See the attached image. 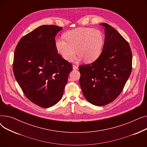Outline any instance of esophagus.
<instances>
[{"mask_svg":"<svg viewBox=\"0 0 147 147\" xmlns=\"http://www.w3.org/2000/svg\"><path fill=\"white\" fill-rule=\"evenodd\" d=\"M73 68L74 69H78V66H77L76 65H73Z\"/></svg>","mask_w":147,"mask_h":147,"instance_id":"esophagus-1","label":"esophagus"}]
</instances>
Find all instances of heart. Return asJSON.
Returning a JSON list of instances; mask_svg holds the SVG:
<instances>
[{
    "label": "heart",
    "mask_w": 147,
    "mask_h": 147,
    "mask_svg": "<svg viewBox=\"0 0 147 147\" xmlns=\"http://www.w3.org/2000/svg\"><path fill=\"white\" fill-rule=\"evenodd\" d=\"M65 39L59 38L56 42L58 53L65 60L69 61L75 55H79L87 63L95 61L101 55L104 44V37L99 30L91 28H80L69 31ZM76 51H75V49Z\"/></svg>",
    "instance_id": "heart-1"
}]
</instances>
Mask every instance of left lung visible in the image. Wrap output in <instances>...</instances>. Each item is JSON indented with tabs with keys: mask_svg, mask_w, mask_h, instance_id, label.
I'll return each mask as SVG.
<instances>
[{
	"mask_svg": "<svg viewBox=\"0 0 147 147\" xmlns=\"http://www.w3.org/2000/svg\"><path fill=\"white\" fill-rule=\"evenodd\" d=\"M101 25L105 28L102 53L94 63L79 67L83 94L96 106L109 104L119 96L132 68V54L128 42L109 24Z\"/></svg>",
	"mask_w": 147,
	"mask_h": 147,
	"instance_id": "1",
	"label": "left lung"
}]
</instances>
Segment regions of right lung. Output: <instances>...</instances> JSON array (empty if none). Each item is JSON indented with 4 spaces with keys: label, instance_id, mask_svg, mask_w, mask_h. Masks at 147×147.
I'll list each match as a JSON object with an SVG mask.
<instances>
[{
    "label": "right lung",
    "instance_id": "right-lung-1",
    "mask_svg": "<svg viewBox=\"0 0 147 147\" xmlns=\"http://www.w3.org/2000/svg\"><path fill=\"white\" fill-rule=\"evenodd\" d=\"M62 29L53 25L38 27L23 36L15 49V79L30 101L42 108L59 101L73 69L56 48L55 37Z\"/></svg>",
    "mask_w": 147,
    "mask_h": 147
}]
</instances>
